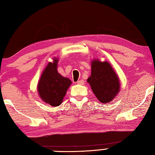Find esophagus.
Wrapping results in <instances>:
<instances>
[{"label": "esophagus", "instance_id": "34e87169", "mask_svg": "<svg viewBox=\"0 0 155 155\" xmlns=\"http://www.w3.org/2000/svg\"><path fill=\"white\" fill-rule=\"evenodd\" d=\"M77 84H78V85H84V84H85V81H84L83 80L78 81H77Z\"/></svg>", "mask_w": 155, "mask_h": 155}]
</instances>
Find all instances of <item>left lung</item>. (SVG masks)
I'll use <instances>...</instances> for the list:
<instances>
[{
  "mask_svg": "<svg viewBox=\"0 0 155 155\" xmlns=\"http://www.w3.org/2000/svg\"><path fill=\"white\" fill-rule=\"evenodd\" d=\"M91 63V73L87 83L101 103L110 102L120 91L119 78L108 61L95 59Z\"/></svg>",
  "mask_w": 155,
  "mask_h": 155,
  "instance_id": "8db88e82",
  "label": "left lung"
}]
</instances>
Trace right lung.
<instances>
[{"instance_id": "add662e5", "label": "right lung", "mask_w": 155, "mask_h": 155, "mask_svg": "<svg viewBox=\"0 0 155 155\" xmlns=\"http://www.w3.org/2000/svg\"><path fill=\"white\" fill-rule=\"evenodd\" d=\"M58 58H53L42 72L37 85L39 97L45 103L51 106H58L62 102L72 81L58 72Z\"/></svg>"}]
</instances>
